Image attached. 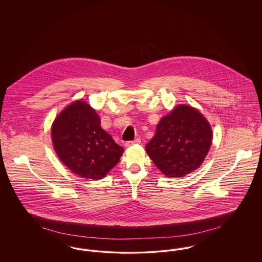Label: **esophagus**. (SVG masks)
I'll return each mask as SVG.
<instances>
[{"label":"esophagus","mask_w":262,"mask_h":262,"mask_svg":"<svg viewBox=\"0 0 262 262\" xmlns=\"http://www.w3.org/2000/svg\"><path fill=\"white\" fill-rule=\"evenodd\" d=\"M140 138H136L135 140H130V141H126L125 142V146H132L134 144H137V143H140Z\"/></svg>","instance_id":"esophagus-1"}]
</instances>
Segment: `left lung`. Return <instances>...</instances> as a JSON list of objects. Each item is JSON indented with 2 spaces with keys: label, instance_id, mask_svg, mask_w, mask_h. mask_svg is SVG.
Returning a JSON list of instances; mask_svg holds the SVG:
<instances>
[{
  "label": "left lung",
  "instance_id": "obj_1",
  "mask_svg": "<svg viewBox=\"0 0 262 262\" xmlns=\"http://www.w3.org/2000/svg\"><path fill=\"white\" fill-rule=\"evenodd\" d=\"M211 140V126L206 119L196 109L179 105L159 122L145 148L163 174L182 178L200 167Z\"/></svg>",
  "mask_w": 262,
  "mask_h": 262
}]
</instances>
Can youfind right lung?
Masks as SVG:
<instances>
[{"label": "right lung", "instance_id": "add662e5", "mask_svg": "<svg viewBox=\"0 0 262 262\" xmlns=\"http://www.w3.org/2000/svg\"><path fill=\"white\" fill-rule=\"evenodd\" d=\"M51 134L61 161L84 179L105 177L124 152L101 127L95 110L83 101H75L61 112L52 125Z\"/></svg>", "mask_w": 262, "mask_h": 262}]
</instances>
